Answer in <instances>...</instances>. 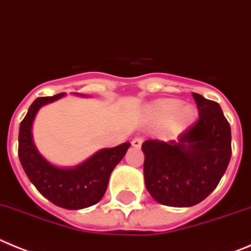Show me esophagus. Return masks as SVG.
<instances>
[{
	"instance_id": "1",
	"label": "esophagus",
	"mask_w": 251,
	"mask_h": 251,
	"mask_svg": "<svg viewBox=\"0 0 251 251\" xmlns=\"http://www.w3.org/2000/svg\"><path fill=\"white\" fill-rule=\"evenodd\" d=\"M142 141H144V140H142V137L137 136V137H135V139L132 140V141H131V145L134 146V148L137 149V148H140V146H141Z\"/></svg>"
}]
</instances>
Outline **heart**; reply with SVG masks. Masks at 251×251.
<instances>
[{"label":"heart","mask_w":251,"mask_h":251,"mask_svg":"<svg viewBox=\"0 0 251 251\" xmlns=\"http://www.w3.org/2000/svg\"><path fill=\"white\" fill-rule=\"evenodd\" d=\"M151 116L164 120L162 130L168 135H176L190 125L196 117V111L190 105H180L176 100H159L149 110Z\"/></svg>","instance_id":"1"}]
</instances>
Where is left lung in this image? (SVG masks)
<instances>
[{"mask_svg":"<svg viewBox=\"0 0 251 251\" xmlns=\"http://www.w3.org/2000/svg\"><path fill=\"white\" fill-rule=\"evenodd\" d=\"M199 119L177 141L146 140L144 177L150 195L162 205L193 206L213 193L231 157V131L220 105L193 94Z\"/></svg>","mask_w":251,"mask_h":251,"instance_id":"left-lung-1","label":"left lung"}]
</instances>
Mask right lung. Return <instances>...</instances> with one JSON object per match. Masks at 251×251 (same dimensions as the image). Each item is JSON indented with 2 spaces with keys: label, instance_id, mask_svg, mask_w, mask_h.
Instances as JSON below:
<instances>
[{
  "label": "right lung",
  "instance_id": "add662e5",
  "mask_svg": "<svg viewBox=\"0 0 251 251\" xmlns=\"http://www.w3.org/2000/svg\"><path fill=\"white\" fill-rule=\"evenodd\" d=\"M57 94L37 98L20 125L19 157L27 177L47 200L64 209L78 210L95 205L102 199L110 175L125 156L130 142L102 149L75 168H58L38 152L32 140V123L40 107L64 96Z\"/></svg>",
  "mask_w": 251,
  "mask_h": 251
}]
</instances>
